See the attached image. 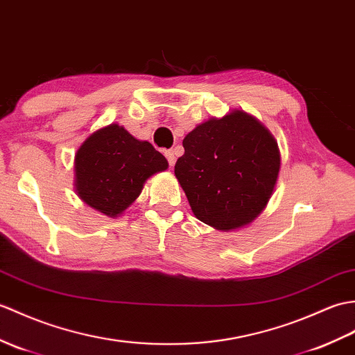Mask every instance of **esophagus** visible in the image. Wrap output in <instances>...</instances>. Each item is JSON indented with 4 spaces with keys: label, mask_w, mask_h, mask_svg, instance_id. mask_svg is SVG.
Here are the masks:
<instances>
[{
    "label": "esophagus",
    "mask_w": 355,
    "mask_h": 355,
    "mask_svg": "<svg viewBox=\"0 0 355 355\" xmlns=\"http://www.w3.org/2000/svg\"><path fill=\"white\" fill-rule=\"evenodd\" d=\"M164 155H166V159H168V162H169L171 166H174L175 159H177V153H175V150H168V151H164Z\"/></svg>",
    "instance_id": "1"
}]
</instances>
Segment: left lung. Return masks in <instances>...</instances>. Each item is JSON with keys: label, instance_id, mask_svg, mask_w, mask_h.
<instances>
[{"label": "left lung", "instance_id": "1", "mask_svg": "<svg viewBox=\"0 0 355 355\" xmlns=\"http://www.w3.org/2000/svg\"><path fill=\"white\" fill-rule=\"evenodd\" d=\"M183 146L175 177L201 222L232 232L265 210L282 160L277 140L261 122L233 110L196 125Z\"/></svg>", "mask_w": 355, "mask_h": 355}]
</instances>
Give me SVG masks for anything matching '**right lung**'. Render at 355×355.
Returning a JSON list of instances; mask_svg holds the SVG:
<instances>
[{
    "label": "right lung",
    "instance_id": "obj_1",
    "mask_svg": "<svg viewBox=\"0 0 355 355\" xmlns=\"http://www.w3.org/2000/svg\"><path fill=\"white\" fill-rule=\"evenodd\" d=\"M166 169L168 160L150 142L110 123L77 150L76 192L92 209L116 218L136 201L148 178Z\"/></svg>",
    "mask_w": 355,
    "mask_h": 355
}]
</instances>
